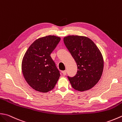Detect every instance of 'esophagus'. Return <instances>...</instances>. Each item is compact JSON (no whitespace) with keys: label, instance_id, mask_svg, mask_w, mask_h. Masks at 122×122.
I'll return each instance as SVG.
<instances>
[{"label":"esophagus","instance_id":"obj_1","mask_svg":"<svg viewBox=\"0 0 122 122\" xmlns=\"http://www.w3.org/2000/svg\"><path fill=\"white\" fill-rule=\"evenodd\" d=\"M62 74L64 76H66V70L62 71Z\"/></svg>","mask_w":122,"mask_h":122}]
</instances>
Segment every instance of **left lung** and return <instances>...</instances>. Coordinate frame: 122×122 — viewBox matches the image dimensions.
Returning <instances> with one entry per match:
<instances>
[{
  "mask_svg": "<svg viewBox=\"0 0 122 122\" xmlns=\"http://www.w3.org/2000/svg\"><path fill=\"white\" fill-rule=\"evenodd\" d=\"M63 41L78 67L74 77L68 76L72 88L80 92L91 89L98 82L103 71L101 51L92 40L85 36L70 35L64 37Z\"/></svg>",
  "mask_w": 122,
  "mask_h": 122,
  "instance_id": "obj_1",
  "label": "left lung"
}]
</instances>
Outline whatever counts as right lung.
Here are the masks:
<instances>
[{"label":"right lung","instance_id":"add662e5","mask_svg":"<svg viewBox=\"0 0 122 122\" xmlns=\"http://www.w3.org/2000/svg\"><path fill=\"white\" fill-rule=\"evenodd\" d=\"M60 37L49 35L36 40L24 56L21 70L26 82L33 89L42 92L52 90L60 76L50 54Z\"/></svg>","mask_w":122,"mask_h":122}]
</instances>
